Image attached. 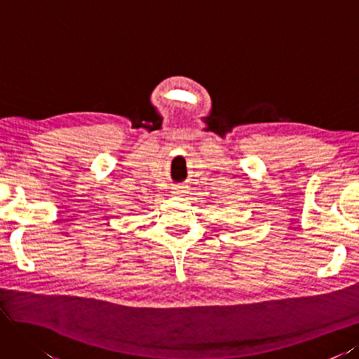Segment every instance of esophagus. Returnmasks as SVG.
I'll return each mask as SVG.
<instances>
[{"instance_id": "esophagus-1", "label": "esophagus", "mask_w": 359, "mask_h": 359, "mask_svg": "<svg viewBox=\"0 0 359 359\" xmlns=\"http://www.w3.org/2000/svg\"><path fill=\"white\" fill-rule=\"evenodd\" d=\"M172 192L177 194V196H180V194L183 192V187H174V188H172Z\"/></svg>"}]
</instances>
